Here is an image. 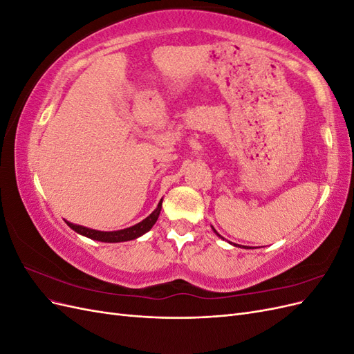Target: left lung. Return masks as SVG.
Masks as SVG:
<instances>
[{
    "instance_id": "1",
    "label": "left lung",
    "mask_w": 354,
    "mask_h": 354,
    "mask_svg": "<svg viewBox=\"0 0 354 354\" xmlns=\"http://www.w3.org/2000/svg\"><path fill=\"white\" fill-rule=\"evenodd\" d=\"M214 232H216V229H214ZM216 233H217V232H216ZM217 234H218V233H217ZM218 236H220V234H218Z\"/></svg>"
}]
</instances>
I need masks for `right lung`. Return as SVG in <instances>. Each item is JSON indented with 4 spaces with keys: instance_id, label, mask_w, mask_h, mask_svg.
<instances>
[{
    "instance_id": "obj_1",
    "label": "right lung",
    "mask_w": 354,
    "mask_h": 354,
    "mask_svg": "<svg viewBox=\"0 0 354 354\" xmlns=\"http://www.w3.org/2000/svg\"><path fill=\"white\" fill-rule=\"evenodd\" d=\"M160 208H162V199L158 203L156 209L151 214V216L146 217L143 221L134 224L131 227H127L124 230H116V232H100V230H93V229H87V227H82L78 226V224H72L69 221H66L68 226L75 230L80 234H84V236H87L90 239L94 241H100V242H125V241H131L136 239L138 236H142L146 232H149L152 229L153 224L156 223L158 217H159V212Z\"/></svg>"
}]
</instances>
